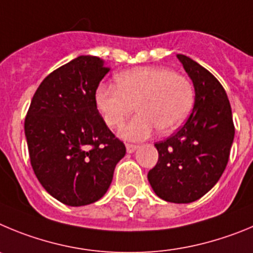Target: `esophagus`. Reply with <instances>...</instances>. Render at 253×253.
I'll return each instance as SVG.
<instances>
[{
  "label": "esophagus",
  "instance_id": "1",
  "mask_svg": "<svg viewBox=\"0 0 253 253\" xmlns=\"http://www.w3.org/2000/svg\"><path fill=\"white\" fill-rule=\"evenodd\" d=\"M138 149L137 145H132V143H126V150L128 154H132V152H135L136 150Z\"/></svg>",
  "mask_w": 253,
  "mask_h": 253
}]
</instances>
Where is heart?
<instances>
[{"label": "heart", "instance_id": "b5f03b06", "mask_svg": "<svg viewBox=\"0 0 253 253\" xmlns=\"http://www.w3.org/2000/svg\"><path fill=\"white\" fill-rule=\"evenodd\" d=\"M115 85L99 84L95 106L104 124L120 127L133 112L138 115L120 129L128 141L149 138L156 129L169 133L180 126L194 102L192 83L163 67H138L116 76Z\"/></svg>", "mask_w": 253, "mask_h": 253}]
</instances>
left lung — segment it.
<instances>
[{
    "label": "left lung",
    "mask_w": 253,
    "mask_h": 253,
    "mask_svg": "<svg viewBox=\"0 0 253 253\" xmlns=\"http://www.w3.org/2000/svg\"><path fill=\"white\" fill-rule=\"evenodd\" d=\"M194 85V106L179 131L155 143L158 164L147 174L155 194L171 203H192L217 184L228 163L234 126L228 97L211 73L177 54Z\"/></svg>",
    "instance_id": "obj_1"
}]
</instances>
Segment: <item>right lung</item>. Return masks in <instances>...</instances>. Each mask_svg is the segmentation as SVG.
I'll return each mask as SVG.
<instances>
[{"mask_svg":"<svg viewBox=\"0 0 253 253\" xmlns=\"http://www.w3.org/2000/svg\"><path fill=\"white\" fill-rule=\"evenodd\" d=\"M108 72L97 56L73 59L42 82L25 118L34 172L45 190L67 206L101 199L126 155L95 106V90Z\"/></svg>","mask_w":253,"mask_h":253,"instance_id":"right-lung-1","label":"right lung"}]
</instances>
